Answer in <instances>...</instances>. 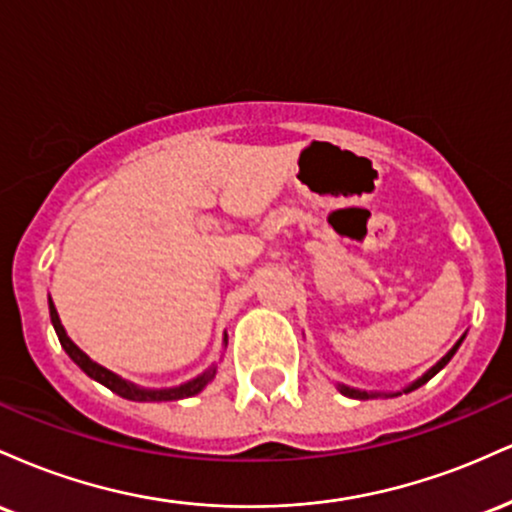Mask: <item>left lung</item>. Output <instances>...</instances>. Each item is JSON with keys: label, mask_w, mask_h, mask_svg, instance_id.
Wrapping results in <instances>:
<instances>
[{"label": "left lung", "mask_w": 512, "mask_h": 512, "mask_svg": "<svg viewBox=\"0 0 512 512\" xmlns=\"http://www.w3.org/2000/svg\"><path fill=\"white\" fill-rule=\"evenodd\" d=\"M460 342H462V339H460ZM460 342H457L455 346H452V349L448 351V354H445L443 358H440V361H438L436 366H433L431 370H428V373L424 375V378H419V380H416V383L411 385V387H407V390H404V392H411V390H416V387H421V385H424V383H428V380H431L433 375H436L440 368H445V366H448V361H450V358H452V354H455V351H457V346H460ZM339 390H342L346 397H354V399H368V397H373V395H368V392H358V390H351V387H344V385L339 387Z\"/></svg>", "instance_id": "8db88e82"}]
</instances>
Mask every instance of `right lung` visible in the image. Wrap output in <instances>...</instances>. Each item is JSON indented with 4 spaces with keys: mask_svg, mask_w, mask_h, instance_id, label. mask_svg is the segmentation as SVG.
<instances>
[{
    "mask_svg": "<svg viewBox=\"0 0 512 512\" xmlns=\"http://www.w3.org/2000/svg\"><path fill=\"white\" fill-rule=\"evenodd\" d=\"M50 320H52V327H55L57 337H60L62 349L67 351L69 358H72L76 366L84 370L88 378L98 380V383L108 387V390H113L115 395H120V397H125V399H132V402H175V399L192 397V395H197V392H202L204 385H207L209 380L214 378V373H216V370L211 368L204 375H199V378L190 380V383H185V385H180V387H170V390H139V387L129 385L127 380L117 378V375L110 373V370H105L103 366H98L96 361H91V358H88L84 351H81L79 346H76L72 339L67 337V332H64V327H62V322H60V315H57V310H55V305H52V301H50Z\"/></svg>",
    "mask_w": 512,
    "mask_h": 512,
    "instance_id": "1",
    "label": "right lung"
}]
</instances>
